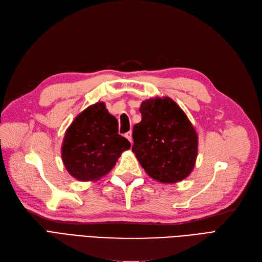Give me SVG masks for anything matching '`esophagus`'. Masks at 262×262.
I'll list each match as a JSON object with an SVG mask.
<instances>
[{
  "label": "esophagus",
  "mask_w": 262,
  "mask_h": 262,
  "mask_svg": "<svg viewBox=\"0 0 262 262\" xmlns=\"http://www.w3.org/2000/svg\"><path fill=\"white\" fill-rule=\"evenodd\" d=\"M125 137L127 138L129 141H130V143L133 142V136H132V132H128V133H126L125 134Z\"/></svg>",
  "instance_id": "esophagus-1"
}]
</instances>
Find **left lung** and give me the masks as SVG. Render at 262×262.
Returning <instances> with one entry per match:
<instances>
[{"instance_id":"obj_1","label":"left lung","mask_w":262,"mask_h":262,"mask_svg":"<svg viewBox=\"0 0 262 262\" xmlns=\"http://www.w3.org/2000/svg\"><path fill=\"white\" fill-rule=\"evenodd\" d=\"M141 122L133 128L136 156L146 173L162 184H175L192 172L198 156V134L186 113L170 97L142 101Z\"/></svg>"}]
</instances>
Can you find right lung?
I'll list each match as a JSON object with an SVG mask.
<instances>
[{"mask_svg": "<svg viewBox=\"0 0 262 262\" xmlns=\"http://www.w3.org/2000/svg\"><path fill=\"white\" fill-rule=\"evenodd\" d=\"M117 120L104 102L89 105L67 127L61 148L65 168L79 182L102 179L130 142L119 135Z\"/></svg>", "mask_w": 262, "mask_h": 262, "instance_id": "obj_1", "label": "right lung"}]
</instances>
